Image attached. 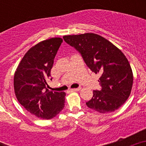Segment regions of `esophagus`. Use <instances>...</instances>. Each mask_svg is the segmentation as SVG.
I'll return each mask as SVG.
<instances>
[{
  "label": "esophagus",
  "mask_w": 146,
  "mask_h": 146,
  "mask_svg": "<svg viewBox=\"0 0 146 146\" xmlns=\"http://www.w3.org/2000/svg\"><path fill=\"white\" fill-rule=\"evenodd\" d=\"M80 88H72L71 89V91H80Z\"/></svg>",
  "instance_id": "obj_1"
}]
</instances>
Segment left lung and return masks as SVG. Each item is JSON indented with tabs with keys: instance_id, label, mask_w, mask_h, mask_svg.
I'll list each match as a JSON object with an SVG mask.
<instances>
[{
	"instance_id": "1",
	"label": "left lung",
	"mask_w": 146,
	"mask_h": 146,
	"mask_svg": "<svg viewBox=\"0 0 146 146\" xmlns=\"http://www.w3.org/2000/svg\"><path fill=\"white\" fill-rule=\"evenodd\" d=\"M67 44L80 52L86 65L101 74L100 91L86 102L89 108L100 113L118 110L127 100L133 84V73L124 54L104 37L93 33L64 36Z\"/></svg>"
}]
</instances>
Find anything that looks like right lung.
Masks as SVG:
<instances>
[{"label": "right lung", "instance_id": "add662e5", "mask_svg": "<svg viewBox=\"0 0 146 146\" xmlns=\"http://www.w3.org/2000/svg\"><path fill=\"white\" fill-rule=\"evenodd\" d=\"M61 38L44 40L28 50L18 65L14 88L18 102L28 112L43 119L56 116L65 105V92L47 89V80Z\"/></svg>", "mask_w": 146, "mask_h": 146}]
</instances>
